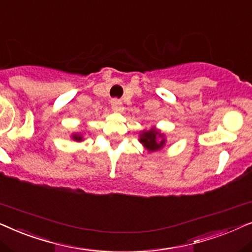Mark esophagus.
I'll list each match as a JSON object with an SVG mask.
<instances>
[{
	"instance_id": "34e87169",
	"label": "esophagus",
	"mask_w": 252,
	"mask_h": 252,
	"mask_svg": "<svg viewBox=\"0 0 252 252\" xmlns=\"http://www.w3.org/2000/svg\"><path fill=\"white\" fill-rule=\"evenodd\" d=\"M112 108L114 112H122L123 106H122V102H121V100L113 99L112 100Z\"/></svg>"
}]
</instances>
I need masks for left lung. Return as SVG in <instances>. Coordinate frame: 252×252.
I'll return each mask as SVG.
<instances>
[{
    "label": "left lung",
    "instance_id": "8db88e82",
    "mask_svg": "<svg viewBox=\"0 0 252 252\" xmlns=\"http://www.w3.org/2000/svg\"><path fill=\"white\" fill-rule=\"evenodd\" d=\"M162 135L157 130H150V131L143 132V135H140V142L143 143V145L146 147L149 151H157L165 145V139H161L158 142V137H161Z\"/></svg>",
    "mask_w": 252,
    "mask_h": 252
}]
</instances>
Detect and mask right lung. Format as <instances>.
Masks as SVG:
<instances>
[{"label":"right lung","instance_id":"add662e5","mask_svg":"<svg viewBox=\"0 0 252 252\" xmlns=\"http://www.w3.org/2000/svg\"><path fill=\"white\" fill-rule=\"evenodd\" d=\"M73 139H76V140H82L83 138H82V136H79V135H73Z\"/></svg>","mask_w":252,"mask_h":252}]
</instances>
